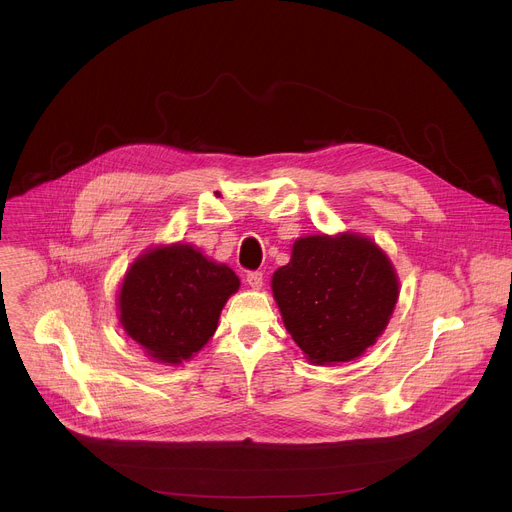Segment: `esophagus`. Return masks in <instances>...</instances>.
<instances>
[{
    "mask_svg": "<svg viewBox=\"0 0 512 512\" xmlns=\"http://www.w3.org/2000/svg\"><path fill=\"white\" fill-rule=\"evenodd\" d=\"M247 283H249L253 289H261V285H263V273H261V271H249V273H247Z\"/></svg>",
    "mask_w": 512,
    "mask_h": 512,
    "instance_id": "1",
    "label": "esophagus"
}]
</instances>
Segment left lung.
<instances>
[{"label":"left lung","instance_id":"obj_1","mask_svg":"<svg viewBox=\"0 0 512 512\" xmlns=\"http://www.w3.org/2000/svg\"><path fill=\"white\" fill-rule=\"evenodd\" d=\"M271 287L287 332L316 364L344 362L373 346L399 296L387 255L358 235L296 241Z\"/></svg>","mask_w":512,"mask_h":512}]
</instances>
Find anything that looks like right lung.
Instances as JSON below:
<instances>
[{"label": "right lung", "instance_id": "add662e5", "mask_svg": "<svg viewBox=\"0 0 512 512\" xmlns=\"http://www.w3.org/2000/svg\"><path fill=\"white\" fill-rule=\"evenodd\" d=\"M239 283L233 269L208 261L190 245L160 247L127 271L119 320L152 358L178 364L210 340Z\"/></svg>", "mask_w": 512, "mask_h": 512}]
</instances>
